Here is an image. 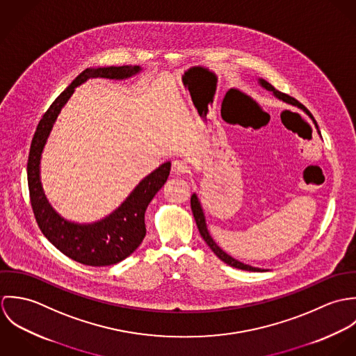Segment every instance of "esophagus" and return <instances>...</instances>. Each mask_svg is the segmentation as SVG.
Here are the masks:
<instances>
[{
    "mask_svg": "<svg viewBox=\"0 0 356 356\" xmlns=\"http://www.w3.org/2000/svg\"><path fill=\"white\" fill-rule=\"evenodd\" d=\"M171 170L177 175H184V174L188 172V165L184 160H174L172 165H171Z\"/></svg>",
    "mask_w": 356,
    "mask_h": 356,
    "instance_id": "obj_1",
    "label": "esophagus"
}]
</instances>
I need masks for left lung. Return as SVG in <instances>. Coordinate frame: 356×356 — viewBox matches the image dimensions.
Wrapping results in <instances>:
<instances>
[{
  "label": "left lung",
  "mask_w": 356,
  "mask_h": 356,
  "mask_svg": "<svg viewBox=\"0 0 356 356\" xmlns=\"http://www.w3.org/2000/svg\"><path fill=\"white\" fill-rule=\"evenodd\" d=\"M259 83H260L264 89H267L268 92H273V95H274L277 99H280V100H282V102H288V104H292V105L302 106V105H300V102H298V100H295L293 97H291V96H288V95H285V93H282V92H280V90L274 89V86H273V85H270L267 81H264V79H259ZM191 207H192V212H193V216H195L196 225H197V227H199V232H200V234H202L204 241L208 244V247L212 250V252L216 254L222 261H225L226 264H229V266H232V267L240 268V270H247V271H266V270H263V268L252 267V266H250V264H244V263L238 261L237 259H234V257H232L230 254H226L225 251H222V250L216 245V243L212 240V237H211V236H209V233H208L207 223H205V216H204L203 208H202V204L199 202V199H197L196 193H193V195H192V197H191Z\"/></svg>",
  "instance_id": "obj_1"
}]
</instances>
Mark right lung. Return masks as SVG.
Here are the masks:
<instances>
[{
    "mask_svg": "<svg viewBox=\"0 0 356 356\" xmlns=\"http://www.w3.org/2000/svg\"><path fill=\"white\" fill-rule=\"evenodd\" d=\"M140 71V65L86 68L51 102L40 120L31 141L27 161V181L35 220L44 236L60 252L86 266L102 267L116 264L140 247L147 234V207L165 184L170 175L171 163H163L147 175L127 199L102 220L93 223H75L61 218L47 200L40 177L41 156L60 111L70 100L76 86L90 78L126 79Z\"/></svg>",
    "mask_w": 356,
    "mask_h": 356,
    "instance_id": "obj_1",
    "label": "right lung"
}]
</instances>
